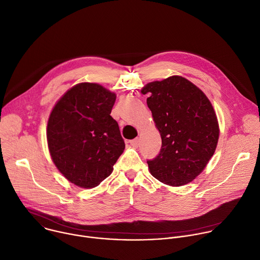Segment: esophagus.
<instances>
[{
    "label": "esophagus",
    "instance_id": "esophagus-1",
    "mask_svg": "<svg viewBox=\"0 0 260 260\" xmlns=\"http://www.w3.org/2000/svg\"><path fill=\"white\" fill-rule=\"evenodd\" d=\"M139 138H135V139H132V140H130V144L133 146V147H138V145H139Z\"/></svg>",
    "mask_w": 260,
    "mask_h": 260
}]
</instances>
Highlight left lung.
Wrapping results in <instances>:
<instances>
[{"label":"left lung","mask_w":260,"mask_h":260,"mask_svg":"<svg viewBox=\"0 0 260 260\" xmlns=\"http://www.w3.org/2000/svg\"><path fill=\"white\" fill-rule=\"evenodd\" d=\"M147 106L161 137L159 153L148 159L150 174L170 186L193 181L216 148L218 123L206 95L182 76L146 84Z\"/></svg>","instance_id":"obj_1"}]
</instances>
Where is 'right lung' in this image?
<instances>
[{
  "instance_id": "add662e5",
  "label": "right lung",
  "mask_w": 260,
  "mask_h": 260,
  "mask_svg": "<svg viewBox=\"0 0 260 260\" xmlns=\"http://www.w3.org/2000/svg\"><path fill=\"white\" fill-rule=\"evenodd\" d=\"M116 94L83 82L69 89L54 107L47 129L49 150L71 183L93 188L109 177L125 142L111 116Z\"/></svg>"
}]
</instances>
